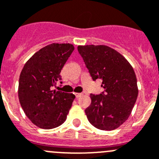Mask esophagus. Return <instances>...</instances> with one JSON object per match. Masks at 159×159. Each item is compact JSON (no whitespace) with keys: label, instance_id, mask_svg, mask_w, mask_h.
<instances>
[{"label":"esophagus","instance_id":"1","mask_svg":"<svg viewBox=\"0 0 159 159\" xmlns=\"http://www.w3.org/2000/svg\"><path fill=\"white\" fill-rule=\"evenodd\" d=\"M82 96H83V93H75V96H76V98H80Z\"/></svg>","mask_w":159,"mask_h":159}]
</instances>
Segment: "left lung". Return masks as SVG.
I'll return each mask as SVG.
<instances>
[{
	"label": "left lung",
	"mask_w": 159,
	"mask_h": 159,
	"mask_svg": "<svg viewBox=\"0 0 159 159\" xmlns=\"http://www.w3.org/2000/svg\"><path fill=\"white\" fill-rule=\"evenodd\" d=\"M93 81L100 78L104 93L90 94L91 104L85 114L93 126L114 130L129 118L138 96L133 66L118 52L107 45H78Z\"/></svg>",
	"instance_id": "8db88e82"
}]
</instances>
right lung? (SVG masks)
<instances>
[{
	"instance_id": "add662e5",
	"label": "right lung",
	"mask_w": 159,
	"mask_h": 159,
	"mask_svg": "<svg viewBox=\"0 0 159 159\" xmlns=\"http://www.w3.org/2000/svg\"><path fill=\"white\" fill-rule=\"evenodd\" d=\"M75 49L69 43H52L33 55L19 75V103L24 113L38 127L56 128L66 119L75 96L52 89L61 80L60 72Z\"/></svg>"
}]
</instances>
